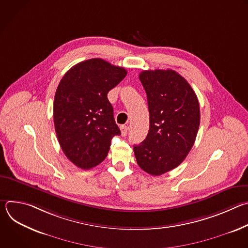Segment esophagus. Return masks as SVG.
<instances>
[{"label":"esophagus","mask_w":248,"mask_h":248,"mask_svg":"<svg viewBox=\"0 0 248 248\" xmlns=\"http://www.w3.org/2000/svg\"><path fill=\"white\" fill-rule=\"evenodd\" d=\"M121 131H122V135L125 136L127 134V126L126 125H121Z\"/></svg>","instance_id":"obj_1"}]
</instances>
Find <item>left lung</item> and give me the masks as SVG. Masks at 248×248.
Masks as SVG:
<instances>
[{
  "instance_id": "8db88e82",
  "label": "left lung",
  "mask_w": 248,
  "mask_h": 248,
  "mask_svg": "<svg viewBox=\"0 0 248 248\" xmlns=\"http://www.w3.org/2000/svg\"><path fill=\"white\" fill-rule=\"evenodd\" d=\"M139 79L147 95L150 126L133 151L141 169L160 175L181 165L191 150L200 124L199 102L189 83L172 69L143 70Z\"/></svg>"
}]
</instances>
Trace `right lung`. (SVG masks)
<instances>
[{
	"instance_id": "right-lung-1",
	"label": "right lung",
	"mask_w": 248,
	"mask_h": 248,
	"mask_svg": "<svg viewBox=\"0 0 248 248\" xmlns=\"http://www.w3.org/2000/svg\"><path fill=\"white\" fill-rule=\"evenodd\" d=\"M125 68L90 59L69 68L54 100V124L66 158L82 170L107 157L111 140L121 130L114 119L108 92L126 76Z\"/></svg>"
}]
</instances>
